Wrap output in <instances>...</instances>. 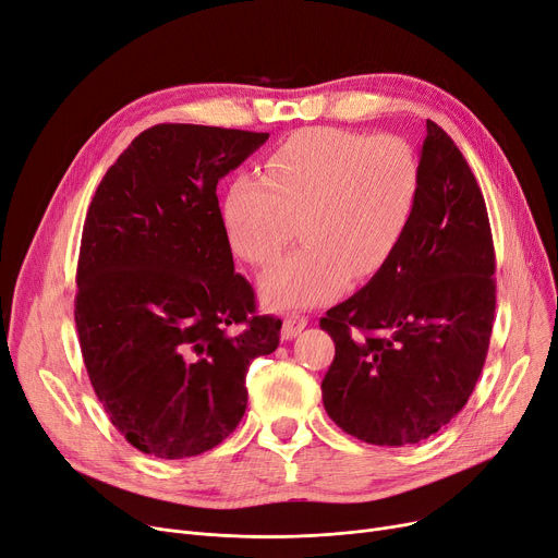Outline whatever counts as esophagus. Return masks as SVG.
<instances>
[{
	"instance_id": "obj_1",
	"label": "esophagus",
	"mask_w": 558,
	"mask_h": 558,
	"mask_svg": "<svg viewBox=\"0 0 558 558\" xmlns=\"http://www.w3.org/2000/svg\"><path fill=\"white\" fill-rule=\"evenodd\" d=\"M306 318L300 316V314H293V316H286L283 318V325H281V341H293L298 333L306 327Z\"/></svg>"
}]
</instances>
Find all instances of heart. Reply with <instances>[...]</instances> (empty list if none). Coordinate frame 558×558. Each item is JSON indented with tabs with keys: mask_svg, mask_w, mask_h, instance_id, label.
Returning a JSON list of instances; mask_svg holds the SVG:
<instances>
[{
	"mask_svg": "<svg viewBox=\"0 0 558 558\" xmlns=\"http://www.w3.org/2000/svg\"><path fill=\"white\" fill-rule=\"evenodd\" d=\"M418 190V158L405 140L308 128L267 155L258 181L235 178L219 213L233 252L256 267L281 254L298 221L304 244L260 279L265 306L288 311L380 272L410 227Z\"/></svg>",
	"mask_w": 558,
	"mask_h": 558,
	"instance_id": "1",
	"label": "heart"
}]
</instances>
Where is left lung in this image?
<instances>
[{"label": "left lung", "instance_id": "left-lung-1", "mask_svg": "<svg viewBox=\"0 0 558 558\" xmlns=\"http://www.w3.org/2000/svg\"><path fill=\"white\" fill-rule=\"evenodd\" d=\"M421 190L393 256L320 327L333 362L323 405L348 435L405 447L464 408L495 320V247L476 178L453 140L426 121Z\"/></svg>", "mask_w": 558, "mask_h": 558}]
</instances>
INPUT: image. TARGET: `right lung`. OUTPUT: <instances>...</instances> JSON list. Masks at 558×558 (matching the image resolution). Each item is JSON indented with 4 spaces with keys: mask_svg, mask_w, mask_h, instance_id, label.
Listing matches in <instances>:
<instances>
[{
    "mask_svg": "<svg viewBox=\"0 0 558 558\" xmlns=\"http://www.w3.org/2000/svg\"><path fill=\"white\" fill-rule=\"evenodd\" d=\"M267 132L190 123L144 130L88 206L75 325L94 391L142 453L181 460L225 441L247 410L244 375L279 345L235 272L217 183Z\"/></svg>",
    "mask_w": 558,
    "mask_h": 558,
    "instance_id": "1",
    "label": "right lung"
}]
</instances>
